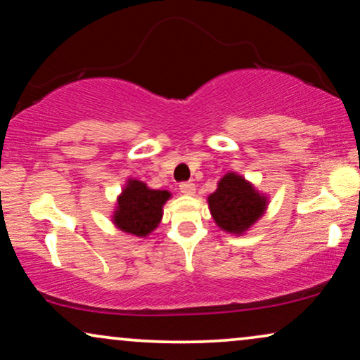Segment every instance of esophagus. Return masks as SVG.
I'll return each mask as SVG.
<instances>
[{"instance_id": "obj_1", "label": "esophagus", "mask_w": 360, "mask_h": 360, "mask_svg": "<svg viewBox=\"0 0 360 360\" xmlns=\"http://www.w3.org/2000/svg\"><path fill=\"white\" fill-rule=\"evenodd\" d=\"M179 191H181V194H184V195H193L195 193V184L194 183H181Z\"/></svg>"}]
</instances>
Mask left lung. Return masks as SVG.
I'll list each match as a JSON object with an SVG mask.
<instances>
[{
	"label": "left lung",
	"mask_w": 360,
	"mask_h": 360,
	"mask_svg": "<svg viewBox=\"0 0 360 360\" xmlns=\"http://www.w3.org/2000/svg\"><path fill=\"white\" fill-rule=\"evenodd\" d=\"M268 202L266 194L233 171L220 177L217 189L207 198L210 215L217 227L238 237L262 219Z\"/></svg>",
	"instance_id": "8db88e82"
}]
</instances>
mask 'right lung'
<instances>
[{
	"mask_svg": "<svg viewBox=\"0 0 360 360\" xmlns=\"http://www.w3.org/2000/svg\"><path fill=\"white\" fill-rule=\"evenodd\" d=\"M171 198L169 191L151 189L143 181L128 177L117 198L112 222L128 236L145 238L160 225L162 207Z\"/></svg>",
	"mask_w": 360,
	"mask_h": 360,
	"instance_id": "add662e5",
	"label": "right lung"
}]
</instances>
